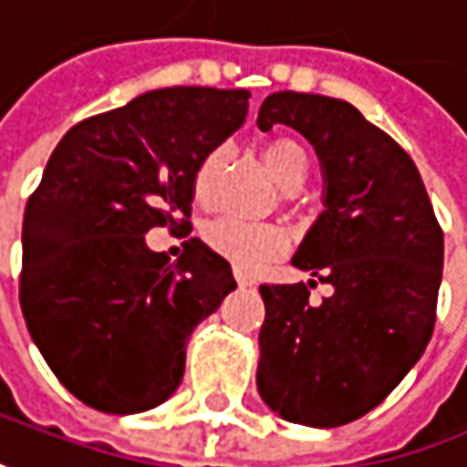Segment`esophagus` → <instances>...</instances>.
<instances>
[{
	"label": "esophagus",
	"mask_w": 467,
	"mask_h": 467,
	"mask_svg": "<svg viewBox=\"0 0 467 467\" xmlns=\"http://www.w3.org/2000/svg\"><path fill=\"white\" fill-rule=\"evenodd\" d=\"M236 284H239L242 289H252V286H254V281H252L246 273H242V270H236Z\"/></svg>",
	"instance_id": "1"
}]
</instances>
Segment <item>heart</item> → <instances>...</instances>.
Here are the masks:
<instances>
[{
  "label": "heart",
  "instance_id": "heart-1",
  "mask_svg": "<svg viewBox=\"0 0 467 467\" xmlns=\"http://www.w3.org/2000/svg\"><path fill=\"white\" fill-rule=\"evenodd\" d=\"M231 157V150L221 144L204 154L194 173V199L199 204H207L223 168ZM263 160L268 165L270 175L278 181L284 192H296L305 183L307 175V152L294 139H273L263 150ZM202 239L215 254L228 260L236 270L254 273L265 268L268 263L278 260L286 252V236L275 225H254V223L234 221V218H215L202 228Z\"/></svg>",
  "mask_w": 467,
  "mask_h": 467
}]
</instances>
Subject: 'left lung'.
<instances>
[{"instance_id": "left-lung-1", "label": "left lung", "mask_w": 467, "mask_h": 467, "mask_svg": "<svg viewBox=\"0 0 467 467\" xmlns=\"http://www.w3.org/2000/svg\"><path fill=\"white\" fill-rule=\"evenodd\" d=\"M299 130L320 160L323 213L292 265L335 292L320 306L307 284L260 286L257 391L284 420L337 429L381 405L433 334L444 234L410 154L358 107L275 91L257 126Z\"/></svg>"}]
</instances>
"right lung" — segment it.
Returning a JSON list of instances; mask_svg holds the SVG:
<instances>
[{
    "mask_svg": "<svg viewBox=\"0 0 467 467\" xmlns=\"http://www.w3.org/2000/svg\"><path fill=\"white\" fill-rule=\"evenodd\" d=\"M244 88L173 86L67 130L26 204L20 307L47 365L83 405L133 415L162 405L186 344L236 289L199 239L178 263L147 246L186 225L204 154L242 129Z\"/></svg>",
    "mask_w": 467,
    "mask_h": 467,
    "instance_id": "right-lung-1",
    "label": "right lung"
}]
</instances>
